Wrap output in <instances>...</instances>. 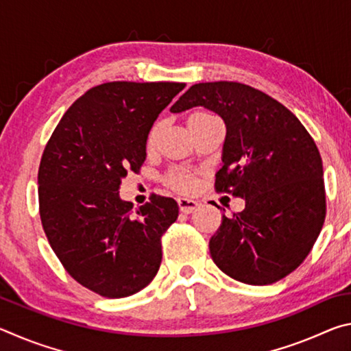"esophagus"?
I'll list each match as a JSON object with an SVG mask.
<instances>
[{
    "instance_id": "1",
    "label": "esophagus",
    "mask_w": 351,
    "mask_h": 351,
    "mask_svg": "<svg viewBox=\"0 0 351 351\" xmlns=\"http://www.w3.org/2000/svg\"><path fill=\"white\" fill-rule=\"evenodd\" d=\"M178 206H180V210L184 213H192L193 210L198 209L199 203L195 199H190V198H180L178 199Z\"/></svg>"
}]
</instances>
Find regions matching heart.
Instances as JSON below:
<instances>
[{
  "label": "heart",
  "mask_w": 351,
  "mask_h": 351,
  "mask_svg": "<svg viewBox=\"0 0 351 351\" xmlns=\"http://www.w3.org/2000/svg\"><path fill=\"white\" fill-rule=\"evenodd\" d=\"M207 116H213V114H210V112H207V111H197V112H193V114L190 116V119H189V125H190V123H192V122L198 121V119H203V117H207ZM159 132H161V123L158 122V123H154L153 128L150 130V133H148V136H147V144H148V147L154 145V142H156V139H158ZM169 182H170V186H173L175 189H180V190H190V189L193 187L192 176L187 175V173H182V171H180V173H173V175H171V176L169 178Z\"/></svg>",
  "instance_id": "b5f03b06"
}]
</instances>
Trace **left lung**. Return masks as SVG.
Masks as SVG:
<instances>
[{"instance_id": "8db88e82", "label": "left lung", "mask_w": 351, "mask_h": 351, "mask_svg": "<svg viewBox=\"0 0 351 351\" xmlns=\"http://www.w3.org/2000/svg\"><path fill=\"white\" fill-rule=\"evenodd\" d=\"M193 106L217 112L226 123L217 192L246 203L241 212L223 215L209 241L212 260L239 282L276 283L299 268L325 221L317 147L287 106L245 83H197L170 111Z\"/></svg>"}]
</instances>
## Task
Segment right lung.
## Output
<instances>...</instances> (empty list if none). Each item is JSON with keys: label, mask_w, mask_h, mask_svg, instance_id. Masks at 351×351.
<instances>
[{"label": "right lung", "mask_w": 351, "mask_h": 351, "mask_svg": "<svg viewBox=\"0 0 351 351\" xmlns=\"http://www.w3.org/2000/svg\"><path fill=\"white\" fill-rule=\"evenodd\" d=\"M186 83L108 82L69 106L38 169L40 218L68 274L108 299L145 288L162 260L161 237L178 218L173 198L133 209L119 197L145 161L147 136Z\"/></svg>", "instance_id": "1"}]
</instances>
